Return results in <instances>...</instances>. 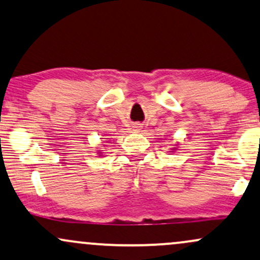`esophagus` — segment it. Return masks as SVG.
<instances>
[{"mask_svg":"<svg viewBox=\"0 0 260 260\" xmlns=\"http://www.w3.org/2000/svg\"><path fill=\"white\" fill-rule=\"evenodd\" d=\"M135 127H139V126H135Z\"/></svg>","mask_w":260,"mask_h":260,"instance_id":"esophagus-1","label":"esophagus"}]
</instances>
